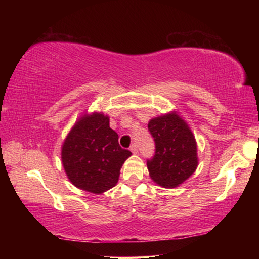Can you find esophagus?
<instances>
[{
  "instance_id": "esophagus-1",
  "label": "esophagus",
  "mask_w": 259,
  "mask_h": 259,
  "mask_svg": "<svg viewBox=\"0 0 259 259\" xmlns=\"http://www.w3.org/2000/svg\"><path fill=\"white\" fill-rule=\"evenodd\" d=\"M130 151L133 152V153H138V146H137V144L134 143L133 145L130 146Z\"/></svg>"
}]
</instances>
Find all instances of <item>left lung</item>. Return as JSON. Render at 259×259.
Wrapping results in <instances>:
<instances>
[{"mask_svg": "<svg viewBox=\"0 0 259 259\" xmlns=\"http://www.w3.org/2000/svg\"><path fill=\"white\" fill-rule=\"evenodd\" d=\"M148 131L155 144L154 155L147 160L151 178L163 187L178 186L198 166L194 136L175 113L152 119Z\"/></svg>", "mask_w": 259, "mask_h": 259, "instance_id": "left-lung-1", "label": "left lung"}]
</instances>
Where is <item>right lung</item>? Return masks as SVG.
Instances as JSON below:
<instances>
[{"mask_svg": "<svg viewBox=\"0 0 259 259\" xmlns=\"http://www.w3.org/2000/svg\"><path fill=\"white\" fill-rule=\"evenodd\" d=\"M130 155L129 150L119 145V135L109 128L108 117L98 113L83 116L68 134L61 150L69 181L95 194L116 185L121 166Z\"/></svg>", "mask_w": 259, "mask_h": 259, "instance_id": "right-lung-1", "label": "right lung"}]
</instances>
